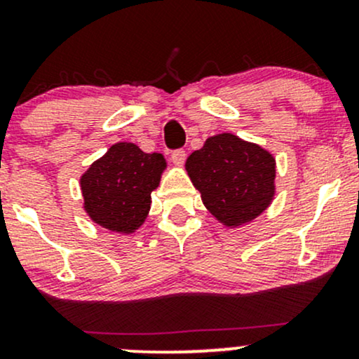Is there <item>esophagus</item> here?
Listing matches in <instances>:
<instances>
[{
  "label": "esophagus",
  "mask_w": 359,
  "mask_h": 359,
  "mask_svg": "<svg viewBox=\"0 0 359 359\" xmlns=\"http://www.w3.org/2000/svg\"><path fill=\"white\" fill-rule=\"evenodd\" d=\"M185 156H187V154H185V150H174L172 151V162H174V165L177 167H182L184 162H185Z\"/></svg>",
  "instance_id": "34e87169"
}]
</instances>
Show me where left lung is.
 I'll use <instances>...</instances> for the list:
<instances>
[{"instance_id":"obj_1","label":"left lung","mask_w":359,"mask_h":359,"mask_svg":"<svg viewBox=\"0 0 359 359\" xmlns=\"http://www.w3.org/2000/svg\"><path fill=\"white\" fill-rule=\"evenodd\" d=\"M185 170L208 211L228 228L253 221L275 196V158L257 143L221 133L189 155Z\"/></svg>"}]
</instances>
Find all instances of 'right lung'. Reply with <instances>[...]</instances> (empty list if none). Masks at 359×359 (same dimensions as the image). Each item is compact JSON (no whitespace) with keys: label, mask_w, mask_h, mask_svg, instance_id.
Segmentation results:
<instances>
[{"label":"right lung","mask_w":359,"mask_h":359,"mask_svg":"<svg viewBox=\"0 0 359 359\" xmlns=\"http://www.w3.org/2000/svg\"><path fill=\"white\" fill-rule=\"evenodd\" d=\"M165 167L162 154L116 143L81 177L84 211L109 231L135 233L147 219L151 191L158 187Z\"/></svg>","instance_id":"right-lung-1"}]
</instances>
